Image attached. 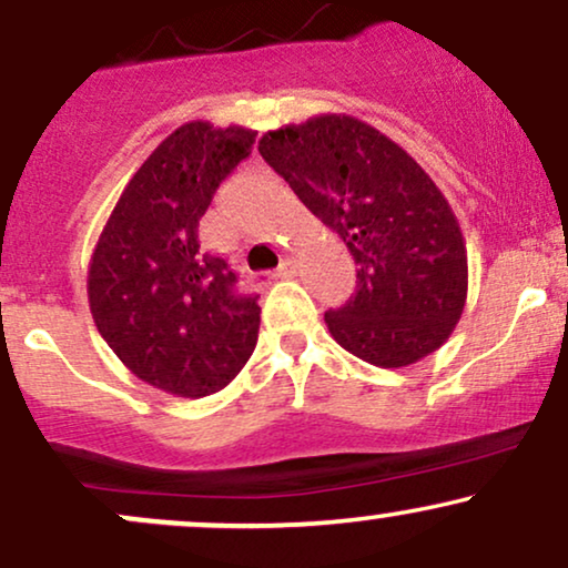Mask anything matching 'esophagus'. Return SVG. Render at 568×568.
<instances>
[{"label":"esophagus","instance_id":"1","mask_svg":"<svg viewBox=\"0 0 568 568\" xmlns=\"http://www.w3.org/2000/svg\"><path fill=\"white\" fill-rule=\"evenodd\" d=\"M293 275H296V264H293V262H283V264L277 266V270H275V275H272V277H277V280H285V277H293Z\"/></svg>","mask_w":568,"mask_h":568}]
</instances>
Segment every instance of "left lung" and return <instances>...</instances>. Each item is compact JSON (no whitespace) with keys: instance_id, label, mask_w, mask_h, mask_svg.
Listing matches in <instances>:
<instances>
[{"instance_id":"1","label":"left lung","mask_w":568,"mask_h":568,"mask_svg":"<svg viewBox=\"0 0 568 568\" xmlns=\"http://www.w3.org/2000/svg\"><path fill=\"white\" fill-rule=\"evenodd\" d=\"M258 152L357 264L355 293L325 312L331 336L379 368L438 349L467 302V247L419 162L349 114L270 130Z\"/></svg>"}]
</instances>
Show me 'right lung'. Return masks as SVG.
I'll return each mask as SVG.
<instances>
[{"label":"right lung","instance_id":"right-lung-1","mask_svg":"<svg viewBox=\"0 0 568 568\" xmlns=\"http://www.w3.org/2000/svg\"><path fill=\"white\" fill-rule=\"evenodd\" d=\"M253 141L256 130L205 120L173 130L128 181L90 258L98 334L168 395L219 393L256 347L258 296L234 288L226 258L200 245V219Z\"/></svg>","mask_w":568,"mask_h":568}]
</instances>
